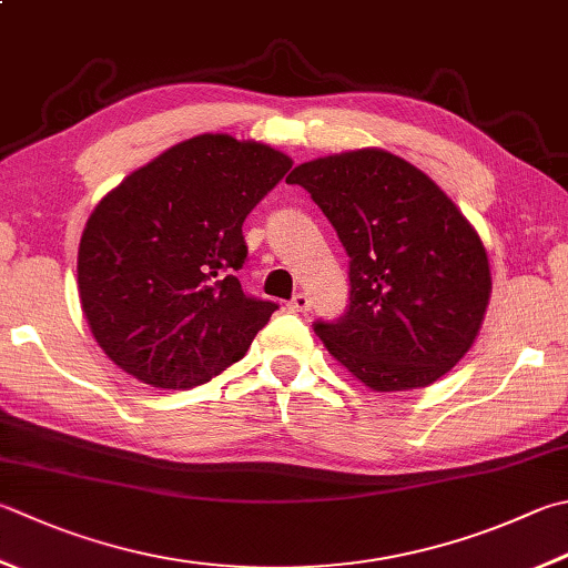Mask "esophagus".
<instances>
[{
    "label": "esophagus",
    "instance_id": "esophagus-1",
    "mask_svg": "<svg viewBox=\"0 0 568 568\" xmlns=\"http://www.w3.org/2000/svg\"><path fill=\"white\" fill-rule=\"evenodd\" d=\"M286 308H288V312H294V314H306L308 308H312V298H308L306 294H296L292 302L286 304Z\"/></svg>",
    "mask_w": 568,
    "mask_h": 568
}]
</instances>
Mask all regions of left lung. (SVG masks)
Wrapping results in <instances>:
<instances>
[{"label":"left lung","instance_id":"1","mask_svg":"<svg viewBox=\"0 0 568 568\" xmlns=\"http://www.w3.org/2000/svg\"><path fill=\"white\" fill-rule=\"evenodd\" d=\"M302 185L344 244L351 302L314 331L378 393L425 388L473 348L491 292L485 244L423 170L381 148L302 163Z\"/></svg>","mask_w":568,"mask_h":568}]
</instances>
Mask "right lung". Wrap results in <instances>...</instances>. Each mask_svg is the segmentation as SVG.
Masks as SVG:
<instances>
[{"mask_svg":"<svg viewBox=\"0 0 568 568\" xmlns=\"http://www.w3.org/2000/svg\"><path fill=\"white\" fill-rule=\"evenodd\" d=\"M292 158L224 133L168 148L113 187L79 244L93 338L153 388H192L237 363L274 302L242 292V224Z\"/></svg>","mask_w":568,"mask_h":568,"instance_id":"add662e5","label":"right lung"}]
</instances>
